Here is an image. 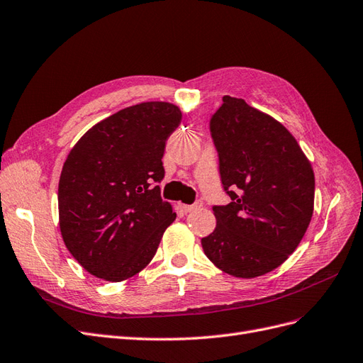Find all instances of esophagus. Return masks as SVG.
Returning <instances> with one entry per match:
<instances>
[{
    "label": "esophagus",
    "instance_id": "esophagus-1",
    "mask_svg": "<svg viewBox=\"0 0 363 363\" xmlns=\"http://www.w3.org/2000/svg\"><path fill=\"white\" fill-rule=\"evenodd\" d=\"M179 206L183 211H186V213H189V211H194V210H198V208L203 207V199H196V201L191 206H186V204H179Z\"/></svg>",
    "mask_w": 363,
    "mask_h": 363
}]
</instances>
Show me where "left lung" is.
<instances>
[{"label": "left lung", "mask_w": 363, "mask_h": 363, "mask_svg": "<svg viewBox=\"0 0 363 363\" xmlns=\"http://www.w3.org/2000/svg\"><path fill=\"white\" fill-rule=\"evenodd\" d=\"M222 189L206 255L225 273L257 278L281 266L301 243L314 210L315 180L302 148L281 123L243 99L222 97L210 117Z\"/></svg>", "instance_id": "8db88e82"}]
</instances>
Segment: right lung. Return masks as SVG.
Instances as JSON below:
<instances>
[{
	"label": "right lung",
	"mask_w": 363,
	"mask_h": 363,
	"mask_svg": "<svg viewBox=\"0 0 363 363\" xmlns=\"http://www.w3.org/2000/svg\"><path fill=\"white\" fill-rule=\"evenodd\" d=\"M180 123L176 105L140 104L97 123L69 153L58 184L61 235L94 277L120 282L141 272L176 219L157 183Z\"/></svg>",
	"instance_id": "1"
}]
</instances>
